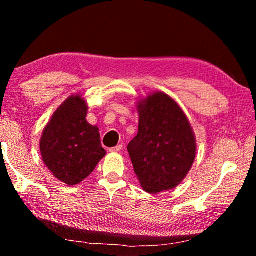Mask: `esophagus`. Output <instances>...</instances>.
<instances>
[{
  "mask_svg": "<svg viewBox=\"0 0 256 256\" xmlns=\"http://www.w3.org/2000/svg\"><path fill=\"white\" fill-rule=\"evenodd\" d=\"M120 150H122V144H118V146H114V148L110 149V152H118V151H120Z\"/></svg>",
  "mask_w": 256,
  "mask_h": 256,
  "instance_id": "esophagus-1",
  "label": "esophagus"
}]
</instances>
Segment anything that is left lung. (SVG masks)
Returning a JSON list of instances; mask_svg holds the SVG:
<instances>
[{"label":"left lung","instance_id":"left-lung-1","mask_svg":"<svg viewBox=\"0 0 256 256\" xmlns=\"http://www.w3.org/2000/svg\"><path fill=\"white\" fill-rule=\"evenodd\" d=\"M138 136L128 151L146 192L157 194L178 186L196 154V138L180 106L167 94H149L136 104Z\"/></svg>","mask_w":256,"mask_h":256}]
</instances>
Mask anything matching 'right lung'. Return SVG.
Returning a JSON list of instances; mask_svg holds the SVG:
<instances>
[{
    "label": "right lung",
    "instance_id": "1",
    "mask_svg": "<svg viewBox=\"0 0 256 256\" xmlns=\"http://www.w3.org/2000/svg\"><path fill=\"white\" fill-rule=\"evenodd\" d=\"M88 108L82 94H71L55 110L40 138L45 166L70 186L86 180L106 154L99 128L86 120Z\"/></svg>",
    "mask_w": 256,
    "mask_h": 256
}]
</instances>
